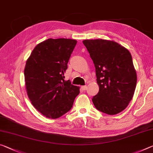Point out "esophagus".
Listing matches in <instances>:
<instances>
[{"mask_svg": "<svg viewBox=\"0 0 153 153\" xmlns=\"http://www.w3.org/2000/svg\"><path fill=\"white\" fill-rule=\"evenodd\" d=\"M81 88H82V90H83V91H86L87 88H88V86H82Z\"/></svg>", "mask_w": 153, "mask_h": 153, "instance_id": "34e87169", "label": "esophagus"}]
</instances>
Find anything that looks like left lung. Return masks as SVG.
<instances>
[{
  "label": "left lung",
  "mask_w": 153,
  "mask_h": 153,
  "mask_svg": "<svg viewBox=\"0 0 153 153\" xmlns=\"http://www.w3.org/2000/svg\"><path fill=\"white\" fill-rule=\"evenodd\" d=\"M95 67L99 91L93 97L98 110L114 115L127 107L133 97L137 74L127 48L114 41H83Z\"/></svg>",
  "instance_id": "left-lung-1"
}]
</instances>
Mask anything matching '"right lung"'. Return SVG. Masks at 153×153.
Instances as JSON below:
<instances>
[{"label":"right lung","instance_id":"1","mask_svg":"<svg viewBox=\"0 0 153 153\" xmlns=\"http://www.w3.org/2000/svg\"><path fill=\"white\" fill-rule=\"evenodd\" d=\"M77 43L70 39H48L35 46L24 69L28 98L49 118H58L71 110L79 87L65 81L64 74Z\"/></svg>","mask_w":153,"mask_h":153}]
</instances>
